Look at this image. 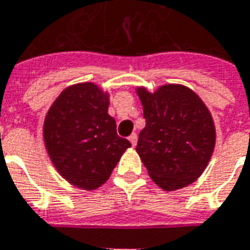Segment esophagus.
<instances>
[{
    "mask_svg": "<svg viewBox=\"0 0 250 250\" xmlns=\"http://www.w3.org/2000/svg\"><path fill=\"white\" fill-rule=\"evenodd\" d=\"M128 139H130V142L132 146H135V145H137V141H138L137 134H131L130 137H128Z\"/></svg>",
    "mask_w": 250,
    "mask_h": 250,
    "instance_id": "1",
    "label": "esophagus"
}]
</instances>
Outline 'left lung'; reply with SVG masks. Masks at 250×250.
Wrapping results in <instances>:
<instances>
[{"label": "left lung", "mask_w": 250, "mask_h": 250, "mask_svg": "<svg viewBox=\"0 0 250 250\" xmlns=\"http://www.w3.org/2000/svg\"><path fill=\"white\" fill-rule=\"evenodd\" d=\"M146 125L137 153L147 173L165 191L196 181L215 147V125L208 108L192 89L167 83L149 92L137 88Z\"/></svg>", "instance_id": "obj_1"}]
</instances>
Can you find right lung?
Here are the masks:
<instances>
[{
  "label": "right lung",
  "mask_w": 250,
  "mask_h": 250,
  "mask_svg": "<svg viewBox=\"0 0 250 250\" xmlns=\"http://www.w3.org/2000/svg\"><path fill=\"white\" fill-rule=\"evenodd\" d=\"M109 95L93 83L64 89L48 109L43 139L55 169L71 186L93 191L112 173L131 143L116 134Z\"/></svg>",
  "instance_id": "1"
}]
</instances>
